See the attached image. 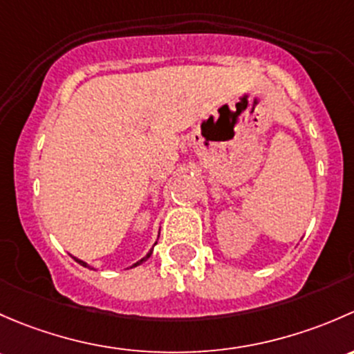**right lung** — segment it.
Here are the masks:
<instances>
[{
    "label": "right lung",
    "mask_w": 354,
    "mask_h": 354,
    "mask_svg": "<svg viewBox=\"0 0 354 354\" xmlns=\"http://www.w3.org/2000/svg\"><path fill=\"white\" fill-rule=\"evenodd\" d=\"M151 252H153V249H150V250H148V254H147V256H145V257H141V259H140V261H138V262H134V264H133V266H131V268H136V266L143 264V262H145V261H147V259L151 256ZM73 259H75V261H76V262H78V264H82V266H83V268H90V266H88V264H86V262H85V261H82V259H78V257H73ZM90 269H93V268H90Z\"/></svg>",
    "instance_id": "1"
}]
</instances>
